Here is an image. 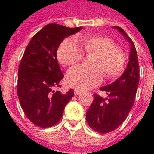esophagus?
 Segmentation results:
<instances>
[{"instance_id":"obj_1","label":"esophagus","mask_w":154,"mask_h":154,"mask_svg":"<svg viewBox=\"0 0 154 154\" xmlns=\"http://www.w3.org/2000/svg\"><path fill=\"white\" fill-rule=\"evenodd\" d=\"M82 93V91H81V90H79V89H75L74 90L75 95H79V94H81Z\"/></svg>"}]
</instances>
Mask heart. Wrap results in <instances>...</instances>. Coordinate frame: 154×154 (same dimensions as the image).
Returning a JSON list of instances; mask_svg holds the SVG:
<instances>
[{
    "instance_id": "obj_1",
    "label": "heart",
    "mask_w": 154,
    "mask_h": 154,
    "mask_svg": "<svg viewBox=\"0 0 154 154\" xmlns=\"http://www.w3.org/2000/svg\"><path fill=\"white\" fill-rule=\"evenodd\" d=\"M79 45L72 39H66L60 44L57 58L63 65L70 66L81 61L83 52L94 54L92 69L76 66L69 70L65 82L69 87L86 90L96 86L102 81L104 73L108 78L114 77L122 72L125 62V57L122 49L114 46L110 39L102 36L77 37Z\"/></svg>"
}]
</instances>
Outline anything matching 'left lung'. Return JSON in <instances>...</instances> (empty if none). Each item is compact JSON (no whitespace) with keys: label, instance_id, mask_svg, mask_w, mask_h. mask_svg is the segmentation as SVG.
Returning <instances> with one entry per match:
<instances>
[{"label":"left lung","instance_id":"8db88e82","mask_svg":"<svg viewBox=\"0 0 154 154\" xmlns=\"http://www.w3.org/2000/svg\"><path fill=\"white\" fill-rule=\"evenodd\" d=\"M130 45L129 62L123 74L112 84L102 86L107 97L94 94V102L86 112V121L95 131L106 134L113 131L124 122L133 107L139 83V64L136 48L122 28L114 26Z\"/></svg>","mask_w":154,"mask_h":154}]
</instances>
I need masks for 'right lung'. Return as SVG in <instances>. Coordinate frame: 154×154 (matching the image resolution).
Returning a JSON list of instances; mask_svg holds the SVG:
<instances>
[{"instance_id": "1", "label": "right lung", "mask_w": 154, "mask_h": 154, "mask_svg": "<svg viewBox=\"0 0 154 154\" xmlns=\"http://www.w3.org/2000/svg\"><path fill=\"white\" fill-rule=\"evenodd\" d=\"M81 29L49 24L32 37L25 49L18 69L17 95L25 114L37 126L57 124L74 95L72 89L65 94L54 90L60 87L64 77L57 51L65 37Z\"/></svg>"}]
</instances>
